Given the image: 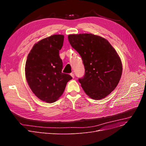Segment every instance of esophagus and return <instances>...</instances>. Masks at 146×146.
<instances>
[{"label":"esophagus","instance_id":"esophagus-1","mask_svg":"<svg viewBox=\"0 0 146 146\" xmlns=\"http://www.w3.org/2000/svg\"><path fill=\"white\" fill-rule=\"evenodd\" d=\"M70 75H71V76H72L73 78H74V73H70Z\"/></svg>","mask_w":146,"mask_h":146}]
</instances>
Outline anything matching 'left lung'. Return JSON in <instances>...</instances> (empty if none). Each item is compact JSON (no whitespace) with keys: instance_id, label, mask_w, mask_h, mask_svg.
<instances>
[{"instance_id":"left-lung-1","label":"left lung","mask_w":146,"mask_h":146,"mask_svg":"<svg viewBox=\"0 0 146 146\" xmlns=\"http://www.w3.org/2000/svg\"><path fill=\"white\" fill-rule=\"evenodd\" d=\"M68 39L85 67V74L79 79L83 90L95 100L108 96L118 85L122 74L117 51L105 38L92 34L69 35Z\"/></svg>"}]
</instances>
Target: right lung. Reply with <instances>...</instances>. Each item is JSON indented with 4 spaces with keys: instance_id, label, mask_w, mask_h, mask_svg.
<instances>
[{
    "instance_id": "1",
    "label": "right lung",
    "mask_w": 146,
    "mask_h": 146,
    "mask_svg": "<svg viewBox=\"0 0 146 146\" xmlns=\"http://www.w3.org/2000/svg\"><path fill=\"white\" fill-rule=\"evenodd\" d=\"M64 35H53L36 43L25 64V76L33 93L42 101L54 102L64 92L67 83L72 79L62 72L63 61L59 50Z\"/></svg>"
}]
</instances>
